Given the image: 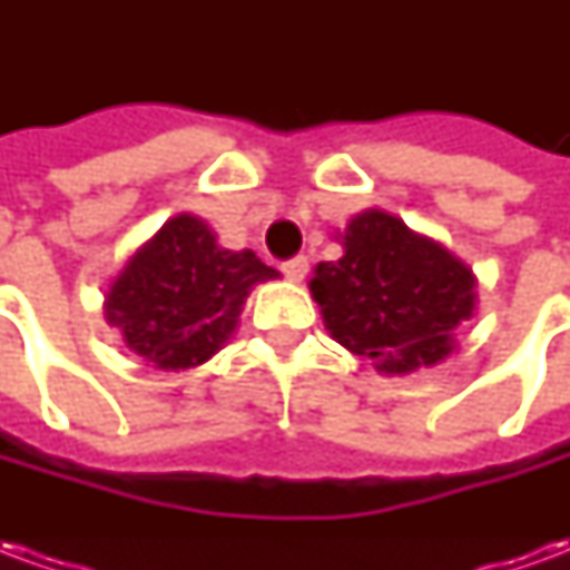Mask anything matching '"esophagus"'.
<instances>
[{
	"label": "esophagus",
	"mask_w": 570,
	"mask_h": 570,
	"mask_svg": "<svg viewBox=\"0 0 570 570\" xmlns=\"http://www.w3.org/2000/svg\"><path fill=\"white\" fill-rule=\"evenodd\" d=\"M284 274L289 277V281L302 284V281H305V274H308V259H305V256H296V259L284 262Z\"/></svg>",
	"instance_id": "obj_1"
}]
</instances>
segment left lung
Masks as SVG:
<instances>
[{"label":"left lung","mask_w":570,"mask_h":570,"mask_svg":"<svg viewBox=\"0 0 570 570\" xmlns=\"http://www.w3.org/2000/svg\"><path fill=\"white\" fill-rule=\"evenodd\" d=\"M342 256L308 281L323 326L384 375H409L452 354L454 330L476 311V274L400 216L366 207L335 232Z\"/></svg>","instance_id":"left-lung-1"}]
</instances>
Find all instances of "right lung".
Masks as SVG:
<instances>
[{
	"instance_id": "right-lung-1",
	"label": "right lung",
	"mask_w": 570,
	"mask_h": 570,
	"mask_svg": "<svg viewBox=\"0 0 570 570\" xmlns=\"http://www.w3.org/2000/svg\"><path fill=\"white\" fill-rule=\"evenodd\" d=\"M277 277L253 249L219 247L200 216L176 213L112 277L104 317L146 366L186 372L228 345L249 293Z\"/></svg>"
}]
</instances>
